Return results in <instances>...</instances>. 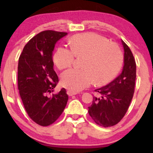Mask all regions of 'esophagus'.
<instances>
[{
    "mask_svg": "<svg viewBox=\"0 0 153 153\" xmlns=\"http://www.w3.org/2000/svg\"><path fill=\"white\" fill-rule=\"evenodd\" d=\"M67 94H68V96H74V95H76L77 93L76 92H73V91L69 90V91H68Z\"/></svg>",
    "mask_w": 153,
    "mask_h": 153,
    "instance_id": "34e87169",
    "label": "esophagus"
}]
</instances>
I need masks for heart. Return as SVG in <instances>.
I'll return each mask as SVG.
<instances>
[{
    "instance_id": "heart-1",
    "label": "heart",
    "mask_w": 153,
    "mask_h": 153,
    "mask_svg": "<svg viewBox=\"0 0 153 153\" xmlns=\"http://www.w3.org/2000/svg\"><path fill=\"white\" fill-rule=\"evenodd\" d=\"M71 49L59 47L52 60L59 70L69 68L75 57H82L80 69H70L61 75V85L73 92L85 88L93 82L103 85L111 81L120 71L123 52L117 43L94 33L75 34L70 39Z\"/></svg>"
}]
</instances>
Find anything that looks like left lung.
<instances>
[{
  "instance_id": "1",
  "label": "left lung",
  "mask_w": 153,
  "mask_h": 153,
  "mask_svg": "<svg viewBox=\"0 0 153 153\" xmlns=\"http://www.w3.org/2000/svg\"><path fill=\"white\" fill-rule=\"evenodd\" d=\"M124 65L122 73L108 85L95 90L88 114L98 125L108 127L122 120L133 98L136 80V62L132 52L124 42Z\"/></svg>"
}]
</instances>
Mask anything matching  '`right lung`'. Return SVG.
I'll return each instance as SVG.
<instances>
[{"label":"right lung","instance_id":"right-lung-1","mask_svg":"<svg viewBox=\"0 0 153 153\" xmlns=\"http://www.w3.org/2000/svg\"><path fill=\"white\" fill-rule=\"evenodd\" d=\"M68 34L52 30L39 33L23 49L19 59L18 88L28 115L35 123L47 127L59 118L68 100L66 90L51 94L59 82L53 69L54 45Z\"/></svg>","mask_w":153,"mask_h":153}]
</instances>
